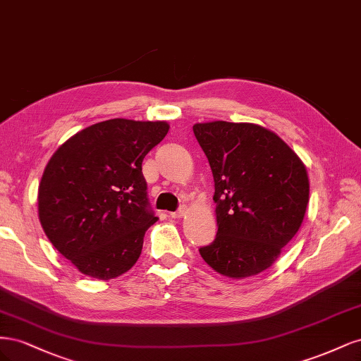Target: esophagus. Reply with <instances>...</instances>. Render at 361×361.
Segmentation results:
<instances>
[{
    "mask_svg": "<svg viewBox=\"0 0 361 361\" xmlns=\"http://www.w3.org/2000/svg\"><path fill=\"white\" fill-rule=\"evenodd\" d=\"M187 211H188L187 206H180L176 212H171L170 215H171L173 218H182L185 214H187Z\"/></svg>",
    "mask_w": 361,
    "mask_h": 361,
    "instance_id": "obj_1",
    "label": "esophagus"
}]
</instances>
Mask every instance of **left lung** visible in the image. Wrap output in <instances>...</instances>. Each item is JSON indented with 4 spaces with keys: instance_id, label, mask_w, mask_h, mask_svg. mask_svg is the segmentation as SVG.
Masks as SVG:
<instances>
[{
    "instance_id": "8db88e82",
    "label": "left lung",
    "mask_w": 361,
    "mask_h": 361,
    "mask_svg": "<svg viewBox=\"0 0 361 361\" xmlns=\"http://www.w3.org/2000/svg\"><path fill=\"white\" fill-rule=\"evenodd\" d=\"M214 174L218 232L200 256L218 274L245 279L268 269L297 235L309 204V174L276 133L256 123H195Z\"/></svg>"
}]
</instances>
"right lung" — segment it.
Returning a JSON list of instances; mask_svg holds the SVG:
<instances>
[{
	"label": "right lung",
	"instance_id": "right-lung-1",
	"mask_svg": "<svg viewBox=\"0 0 361 361\" xmlns=\"http://www.w3.org/2000/svg\"><path fill=\"white\" fill-rule=\"evenodd\" d=\"M162 120L111 118L54 152L39 183V220L51 244L84 276L110 280L135 265L149 209L145 157L167 135Z\"/></svg>",
	"mask_w": 361,
	"mask_h": 361
}]
</instances>
